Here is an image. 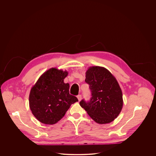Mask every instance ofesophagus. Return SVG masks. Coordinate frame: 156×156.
I'll return each mask as SVG.
<instances>
[{
    "label": "esophagus",
    "instance_id": "obj_1",
    "mask_svg": "<svg viewBox=\"0 0 156 156\" xmlns=\"http://www.w3.org/2000/svg\"><path fill=\"white\" fill-rule=\"evenodd\" d=\"M77 98H78V101H80L81 100V98H82L81 95V94H78V95L77 96Z\"/></svg>",
    "mask_w": 156,
    "mask_h": 156
}]
</instances>
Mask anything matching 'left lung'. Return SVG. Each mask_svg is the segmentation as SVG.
<instances>
[{
  "mask_svg": "<svg viewBox=\"0 0 156 156\" xmlns=\"http://www.w3.org/2000/svg\"><path fill=\"white\" fill-rule=\"evenodd\" d=\"M85 81L90 86L91 98L87 102L82 100L80 106L98 124L114 121L123 105L122 91L116 78L104 67L91 66L86 72Z\"/></svg>",
  "mask_w": 156,
  "mask_h": 156,
  "instance_id": "8db88e82",
  "label": "left lung"
}]
</instances>
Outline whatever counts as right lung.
Masks as SVG:
<instances>
[{
  "instance_id": "right-lung-1",
  "label": "right lung",
  "mask_w": 156,
  "mask_h": 156,
  "mask_svg": "<svg viewBox=\"0 0 156 156\" xmlns=\"http://www.w3.org/2000/svg\"><path fill=\"white\" fill-rule=\"evenodd\" d=\"M66 70L52 68L45 72L32 87L29 106L36 119L45 124H54L65 115L78 99L69 94V84L65 83Z\"/></svg>"
}]
</instances>
